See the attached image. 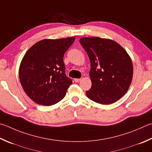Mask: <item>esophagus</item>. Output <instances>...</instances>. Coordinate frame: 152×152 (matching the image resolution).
I'll return each instance as SVG.
<instances>
[{"label":"esophagus","mask_w":152,"mask_h":152,"mask_svg":"<svg viewBox=\"0 0 152 152\" xmlns=\"http://www.w3.org/2000/svg\"><path fill=\"white\" fill-rule=\"evenodd\" d=\"M74 82H79L81 80V79L80 78H74Z\"/></svg>","instance_id":"1"}]
</instances>
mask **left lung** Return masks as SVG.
I'll list each match as a JSON object with an SVG mask.
<instances>
[{
	"label": "left lung",
	"mask_w": 152,
	"mask_h": 152,
	"mask_svg": "<svg viewBox=\"0 0 152 152\" xmlns=\"http://www.w3.org/2000/svg\"><path fill=\"white\" fill-rule=\"evenodd\" d=\"M90 60L92 87L86 92L91 100L110 104L125 94L133 77L130 57L115 41L99 37L80 39Z\"/></svg>",
	"instance_id": "obj_1"
}]
</instances>
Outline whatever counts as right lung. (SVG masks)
Returning <instances> with one entry per match:
<instances>
[{"instance_id":"add662e5","label":"right lung","mask_w":152,"mask_h":152,"mask_svg":"<svg viewBox=\"0 0 152 152\" xmlns=\"http://www.w3.org/2000/svg\"><path fill=\"white\" fill-rule=\"evenodd\" d=\"M74 40L75 37L45 39L24 54L19 78L24 92L34 102L52 106L64 98L72 80L66 75L63 57Z\"/></svg>"}]
</instances>
